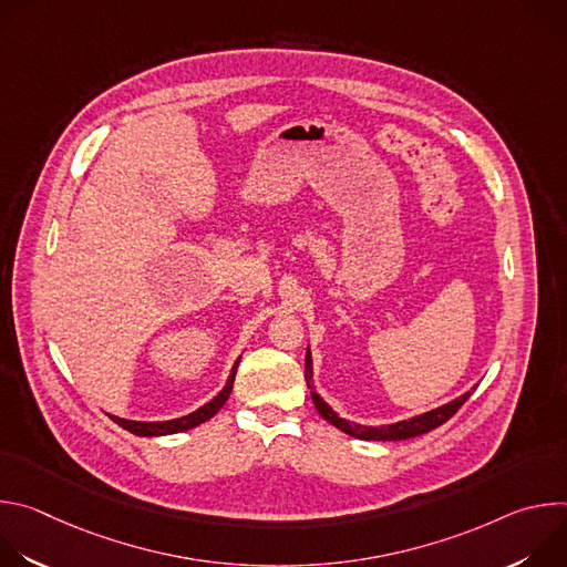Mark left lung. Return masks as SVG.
<instances>
[{"label":"left lung","instance_id":"8db88e82","mask_svg":"<svg viewBox=\"0 0 567 567\" xmlns=\"http://www.w3.org/2000/svg\"><path fill=\"white\" fill-rule=\"evenodd\" d=\"M305 381H307V388L311 390V399H313V406L316 411L320 413V417L330 422L332 426H337L339 431L357 437V440H377V442H396V440H411V437H417V435H424L437 426H442L446 420H451L460 409L462 403L471 396L473 390L464 392L462 396L444 403V406L435 409V411H429L424 415H417V417H411V420H403V422H396V424H390V426H379V429H372V426H359V424H352V422H346L341 420L326 401L320 399V394L316 392V388L311 385V357H309V350H307V359H305Z\"/></svg>","mask_w":567,"mask_h":567}]
</instances>
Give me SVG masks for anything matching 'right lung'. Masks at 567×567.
<instances>
[{
	"instance_id": "right-lung-1",
	"label": "right lung",
	"mask_w": 567,
	"mask_h": 567,
	"mask_svg": "<svg viewBox=\"0 0 567 567\" xmlns=\"http://www.w3.org/2000/svg\"><path fill=\"white\" fill-rule=\"evenodd\" d=\"M237 363L239 359L235 361L233 365V372L228 377V383L224 385V390L213 396L208 403H204L202 409H197L195 413L186 415V417H179V420H171V422H132V420H121V417H114L110 415L118 426H123L125 431L134 433V435H141V437H154V435H171V433H182V431H188V429H195L204 422H208L221 406L226 403L230 390H233V381H235V372H237Z\"/></svg>"
}]
</instances>
